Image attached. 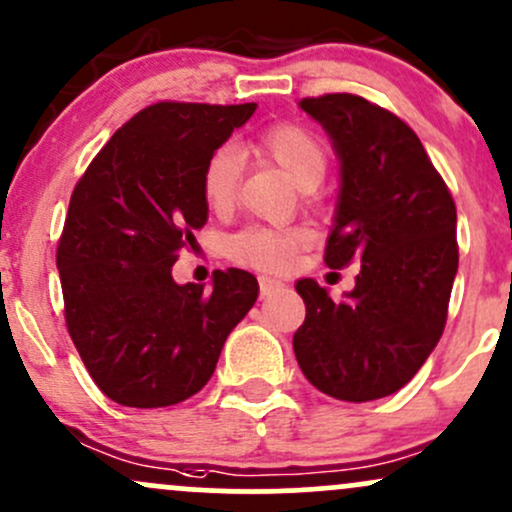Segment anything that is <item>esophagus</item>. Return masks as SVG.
I'll return each mask as SVG.
<instances>
[{"mask_svg": "<svg viewBox=\"0 0 512 512\" xmlns=\"http://www.w3.org/2000/svg\"><path fill=\"white\" fill-rule=\"evenodd\" d=\"M282 282H279V279H272V277H260V291H262V296H269V294H274V291H279L282 289Z\"/></svg>", "mask_w": 512, "mask_h": 512, "instance_id": "1", "label": "esophagus"}]
</instances>
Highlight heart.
I'll return each instance as SVG.
<instances>
[{
	"instance_id": "1",
	"label": "heart",
	"mask_w": 512,
	"mask_h": 512,
	"mask_svg": "<svg viewBox=\"0 0 512 512\" xmlns=\"http://www.w3.org/2000/svg\"><path fill=\"white\" fill-rule=\"evenodd\" d=\"M274 165L282 167L286 177L299 189H316L323 182L330 165V153L316 133L299 123H272L260 133L255 143ZM240 157L233 148H218L209 155L201 172V192L211 211L226 213L238 199ZM311 240V230L303 226H250L226 240V255L238 265L267 272H279L294 262L303 247Z\"/></svg>"
}]
</instances>
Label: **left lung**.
I'll list each match as a JSON object with an SVG mask.
<instances>
[{
  "label": "left lung",
  "instance_id": "8db88e82",
  "mask_svg": "<svg viewBox=\"0 0 512 512\" xmlns=\"http://www.w3.org/2000/svg\"><path fill=\"white\" fill-rule=\"evenodd\" d=\"M333 138L342 187L325 265L357 262L355 289L333 301L313 279L296 291L301 372L318 391L364 403L413 379L447 323L459 267L457 206L406 121L357 94L301 99Z\"/></svg>",
  "mask_w": 512,
  "mask_h": 512
}]
</instances>
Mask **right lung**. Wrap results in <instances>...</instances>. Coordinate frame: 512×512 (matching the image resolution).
Wrapping results in <instances>:
<instances>
[{
  "label": "right lung",
  "mask_w": 512,
  "mask_h": 512,
  "mask_svg": "<svg viewBox=\"0 0 512 512\" xmlns=\"http://www.w3.org/2000/svg\"><path fill=\"white\" fill-rule=\"evenodd\" d=\"M255 109L157 101L123 123L75 184L55 255L67 333L121 406L165 408L204 389L257 299L245 269H218L209 291L172 279L209 218L206 160Z\"/></svg>",
  "instance_id": "obj_1"
}]
</instances>
